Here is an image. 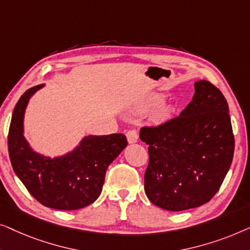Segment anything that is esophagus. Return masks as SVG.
I'll list each match as a JSON object with an SVG mask.
<instances>
[{
  "instance_id": "obj_1",
  "label": "esophagus",
  "mask_w": 250,
  "mask_h": 250,
  "mask_svg": "<svg viewBox=\"0 0 250 250\" xmlns=\"http://www.w3.org/2000/svg\"><path fill=\"white\" fill-rule=\"evenodd\" d=\"M138 138H139L138 130L131 129V130H129L128 132H126V139H128V142H129L130 144L137 143V142H138Z\"/></svg>"
}]
</instances>
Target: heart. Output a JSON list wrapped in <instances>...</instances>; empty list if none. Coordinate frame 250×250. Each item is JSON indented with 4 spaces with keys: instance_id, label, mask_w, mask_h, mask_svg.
I'll return each instance as SVG.
<instances>
[{
    "instance_id": "heart-1",
    "label": "heart",
    "mask_w": 250,
    "mask_h": 250,
    "mask_svg": "<svg viewBox=\"0 0 250 250\" xmlns=\"http://www.w3.org/2000/svg\"><path fill=\"white\" fill-rule=\"evenodd\" d=\"M165 114H167V111H165V110H161L159 112V117H164Z\"/></svg>"
}]
</instances>
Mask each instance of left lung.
Listing matches in <instances>:
<instances>
[{"label": "left lung", "instance_id": "obj_1", "mask_svg": "<svg viewBox=\"0 0 250 250\" xmlns=\"http://www.w3.org/2000/svg\"><path fill=\"white\" fill-rule=\"evenodd\" d=\"M139 137L149 145L146 196L167 210L195 208L209 202L233 159L228 102L207 80L195 83L192 101L179 117L143 126Z\"/></svg>", "mask_w": 250, "mask_h": 250}]
</instances>
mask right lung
I'll return each instance as SVG.
<instances>
[{
    "label": "right lung",
    "mask_w": 250,
    "mask_h": 250,
    "mask_svg": "<svg viewBox=\"0 0 250 250\" xmlns=\"http://www.w3.org/2000/svg\"><path fill=\"white\" fill-rule=\"evenodd\" d=\"M28 89L13 110L8 149L13 171L42 205L54 209H79L101 195L106 168L128 145L124 133L85 137L64 156L50 159L35 153L23 137V114L35 91Z\"/></svg>",
    "instance_id": "obj_1"
}]
</instances>
